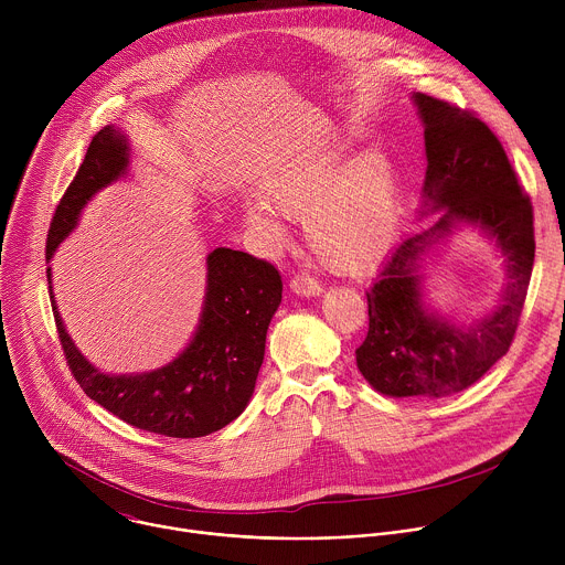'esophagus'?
<instances>
[{
  "label": "esophagus",
  "mask_w": 565,
  "mask_h": 565,
  "mask_svg": "<svg viewBox=\"0 0 565 565\" xmlns=\"http://www.w3.org/2000/svg\"><path fill=\"white\" fill-rule=\"evenodd\" d=\"M290 290L295 295H299V297H319L324 288H321L319 281H315V279H310L306 275H297V277L290 279Z\"/></svg>",
  "instance_id": "34e87169"
}]
</instances>
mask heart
Instances as JSON below:
<instances>
[{
	"mask_svg": "<svg viewBox=\"0 0 565 565\" xmlns=\"http://www.w3.org/2000/svg\"><path fill=\"white\" fill-rule=\"evenodd\" d=\"M266 196L273 209L259 199L246 205V223L266 244H281L286 236L278 211L303 218L315 257L342 275L375 268L399 230L397 172L377 147L355 158L344 149L312 153L281 172Z\"/></svg>",
	"mask_w": 565,
	"mask_h": 565,
	"instance_id": "b5f03b06",
	"label": "heart"
}]
</instances>
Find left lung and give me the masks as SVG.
<instances>
[{"label":"left lung","instance_id":"left-lung-1","mask_svg":"<svg viewBox=\"0 0 565 565\" xmlns=\"http://www.w3.org/2000/svg\"><path fill=\"white\" fill-rule=\"evenodd\" d=\"M427 172L418 216L434 221L391 250L366 292L369 333L355 351L364 380L391 397H445L469 388L510 349L534 266L532 203L492 129L427 94H414ZM462 226L504 257L507 288L478 320L456 322L424 301V257Z\"/></svg>","mask_w":565,"mask_h":565}]
</instances>
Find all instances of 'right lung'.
<instances>
[{"label": "right lung", "instance_id": "obj_1", "mask_svg": "<svg viewBox=\"0 0 565 565\" xmlns=\"http://www.w3.org/2000/svg\"><path fill=\"white\" fill-rule=\"evenodd\" d=\"M129 170L127 136L100 129L73 183L64 192L46 244V262L75 230L85 205ZM207 281L196 331L166 366L111 375L77 351L57 312L51 266V306L71 373L100 407L131 427L170 438H201L236 420L255 393L270 319L281 303V277L248 253L216 248L205 259Z\"/></svg>", "mask_w": 565, "mask_h": 565}]
</instances>
